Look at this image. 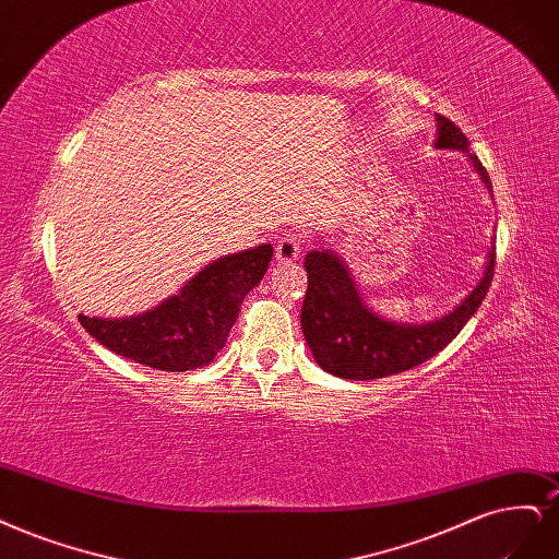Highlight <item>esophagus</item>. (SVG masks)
Here are the masks:
<instances>
[{
  "mask_svg": "<svg viewBox=\"0 0 559 559\" xmlns=\"http://www.w3.org/2000/svg\"><path fill=\"white\" fill-rule=\"evenodd\" d=\"M300 257V240L296 236H284L275 245L277 263H294Z\"/></svg>",
  "mask_w": 559,
  "mask_h": 559,
  "instance_id": "obj_1",
  "label": "esophagus"
}]
</instances>
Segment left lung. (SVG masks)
I'll return each instance as SVG.
<instances>
[{
	"label": "left lung",
	"mask_w": 559,
	"mask_h": 559,
	"mask_svg": "<svg viewBox=\"0 0 559 559\" xmlns=\"http://www.w3.org/2000/svg\"><path fill=\"white\" fill-rule=\"evenodd\" d=\"M435 147L465 152L480 182L492 194L488 170L469 152L465 133L444 115H437ZM305 271L307 292L300 325L319 368L340 379H381L430 360L465 329L492 282L495 242L488 249L484 273L472 292L444 317L423 323L393 321L372 312L362 300L352 271L333 249H312L305 259Z\"/></svg>",
	"instance_id": "left-lung-1"
}]
</instances>
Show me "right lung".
I'll use <instances>...</instances> for the list:
<instances>
[{
    "label": "right lung",
    "mask_w": 559,
    "mask_h": 559,
    "mask_svg": "<svg viewBox=\"0 0 559 559\" xmlns=\"http://www.w3.org/2000/svg\"><path fill=\"white\" fill-rule=\"evenodd\" d=\"M271 245L226 254L187 280L180 292L141 314L102 319L81 314L83 329L112 354L145 368L187 372L213 362L240 314L245 296L263 280Z\"/></svg>",
    "instance_id": "right-lung-1"
}]
</instances>
